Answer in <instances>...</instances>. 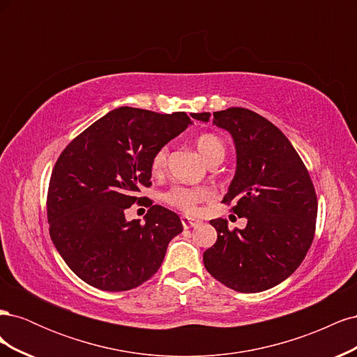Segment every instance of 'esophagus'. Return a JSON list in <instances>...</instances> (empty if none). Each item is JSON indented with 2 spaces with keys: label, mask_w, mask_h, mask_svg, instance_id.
I'll return each mask as SVG.
<instances>
[{
  "label": "esophagus",
  "mask_w": 357,
  "mask_h": 357,
  "mask_svg": "<svg viewBox=\"0 0 357 357\" xmlns=\"http://www.w3.org/2000/svg\"><path fill=\"white\" fill-rule=\"evenodd\" d=\"M181 223L185 228H193V226H197L201 223V220L198 219H193V218H189V215H181Z\"/></svg>",
  "instance_id": "obj_1"
}]
</instances>
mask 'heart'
I'll list each match as a JSON object with an SVG mask.
<instances>
[{"instance_id":"1","label":"heart","mask_w":357,"mask_h":357,"mask_svg":"<svg viewBox=\"0 0 357 357\" xmlns=\"http://www.w3.org/2000/svg\"><path fill=\"white\" fill-rule=\"evenodd\" d=\"M197 149L199 155L204 158L208 165L214 164V162H222L226 149L222 139L214 135V134H202L197 138ZM167 159H168V147L164 146L158 149L152 162H150V168H152L153 174H160L162 171L167 167ZM210 198V192L205 188H186V186H176L169 189L164 193V201L171 205V207H176L181 211L192 213L197 208V205L205 199Z\"/></svg>"}]
</instances>
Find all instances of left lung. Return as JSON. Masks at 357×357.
Masks as SVG:
<instances>
[{
    "label": "left lung",
    "mask_w": 357,
    "mask_h": 357,
    "mask_svg": "<svg viewBox=\"0 0 357 357\" xmlns=\"http://www.w3.org/2000/svg\"><path fill=\"white\" fill-rule=\"evenodd\" d=\"M213 125L234 139L236 169L223 202H232L247 226L229 231L226 220H210L218 241L204 252V266L226 287L256 294L284 282L304 261L316 231V190L287 137L261 114L231 107L214 112Z\"/></svg>",
    "instance_id": "obj_1"
}]
</instances>
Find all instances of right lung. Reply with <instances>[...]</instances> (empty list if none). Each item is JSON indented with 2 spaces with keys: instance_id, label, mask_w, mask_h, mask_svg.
<instances>
[{
  "instance_id": "add662e5",
  "label": "right lung",
  "mask_w": 357,
  "mask_h": 357,
  "mask_svg": "<svg viewBox=\"0 0 357 357\" xmlns=\"http://www.w3.org/2000/svg\"><path fill=\"white\" fill-rule=\"evenodd\" d=\"M192 123L185 112L160 114L119 107L75 137L58 158L47 193L50 238L71 271L96 289L131 290L153 277L178 215L152 205L139 220L125 210L150 186V162Z\"/></svg>"
}]
</instances>
